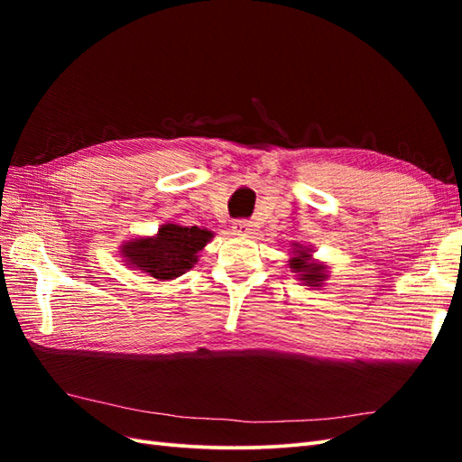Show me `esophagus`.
Returning a JSON list of instances; mask_svg holds the SVG:
<instances>
[{"mask_svg": "<svg viewBox=\"0 0 462 462\" xmlns=\"http://www.w3.org/2000/svg\"><path fill=\"white\" fill-rule=\"evenodd\" d=\"M233 231H235L236 235L248 236L250 233H253V223L246 221V219H236V221H233Z\"/></svg>", "mask_w": 462, "mask_h": 462, "instance_id": "obj_1", "label": "esophagus"}]
</instances>
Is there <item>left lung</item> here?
<instances>
[{"label": "left lung", "mask_w": 462, "mask_h": 462, "mask_svg": "<svg viewBox=\"0 0 462 462\" xmlns=\"http://www.w3.org/2000/svg\"><path fill=\"white\" fill-rule=\"evenodd\" d=\"M297 258L291 260V268L300 272V275L304 277V282L309 283L310 287H318L321 279H324V268L321 265H316V263H309L306 260H309V253L306 250H299Z\"/></svg>", "instance_id": "left-lung-1"}]
</instances>
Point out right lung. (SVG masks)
Returning <instances> with one entry per match:
<instances>
[{
  "label": "right lung",
  "instance_id": "obj_1",
  "mask_svg": "<svg viewBox=\"0 0 462 462\" xmlns=\"http://www.w3.org/2000/svg\"><path fill=\"white\" fill-rule=\"evenodd\" d=\"M212 239V231L167 223L153 239H136L123 246L125 256L136 268L156 279H173L192 268L197 253Z\"/></svg>",
  "mask_w": 462,
  "mask_h": 462
}]
</instances>
